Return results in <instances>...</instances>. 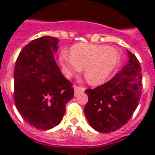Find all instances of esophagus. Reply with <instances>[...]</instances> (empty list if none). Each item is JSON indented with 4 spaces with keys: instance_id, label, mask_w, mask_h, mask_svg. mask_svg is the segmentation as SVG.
<instances>
[{
    "instance_id": "1",
    "label": "esophagus",
    "mask_w": 155,
    "mask_h": 155,
    "mask_svg": "<svg viewBox=\"0 0 155 155\" xmlns=\"http://www.w3.org/2000/svg\"><path fill=\"white\" fill-rule=\"evenodd\" d=\"M74 95H75V96H77V95H78V94H80V93L84 91V87H79V86H78V85L74 86Z\"/></svg>"
}]
</instances>
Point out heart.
Returning a JSON list of instances; mask_svg holds the SVG:
<instances>
[{
  "label": "heart",
  "instance_id": "obj_1",
  "mask_svg": "<svg viewBox=\"0 0 155 155\" xmlns=\"http://www.w3.org/2000/svg\"><path fill=\"white\" fill-rule=\"evenodd\" d=\"M117 50L105 45L78 43L72 46L70 55L62 53L60 62L66 74L71 75L84 69L85 78L91 84L103 82L119 63Z\"/></svg>",
  "mask_w": 155,
  "mask_h": 155
}]
</instances>
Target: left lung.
Wrapping results in <instances>:
<instances>
[{"label": "left lung", "mask_w": 155, "mask_h": 155, "mask_svg": "<svg viewBox=\"0 0 155 155\" xmlns=\"http://www.w3.org/2000/svg\"><path fill=\"white\" fill-rule=\"evenodd\" d=\"M128 63L113 78L85 93L88 102L84 114L91 127L100 133L113 132L132 117L141 96V67L135 55L127 50Z\"/></svg>", "instance_id": "1"}]
</instances>
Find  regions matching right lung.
<instances>
[{"instance_id": "1", "label": "right lung", "mask_w": 155, "mask_h": 155, "mask_svg": "<svg viewBox=\"0 0 155 155\" xmlns=\"http://www.w3.org/2000/svg\"><path fill=\"white\" fill-rule=\"evenodd\" d=\"M58 39L42 36L19 53L14 71V99L24 120L39 130H50L64 117L66 104L74 97L72 84L54 60Z\"/></svg>"}]
</instances>
